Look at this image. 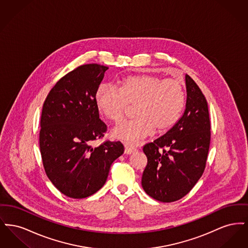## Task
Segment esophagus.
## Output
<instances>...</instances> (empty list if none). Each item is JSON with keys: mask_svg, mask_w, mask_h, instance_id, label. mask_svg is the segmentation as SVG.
Returning a JSON list of instances; mask_svg holds the SVG:
<instances>
[{"mask_svg": "<svg viewBox=\"0 0 248 248\" xmlns=\"http://www.w3.org/2000/svg\"><path fill=\"white\" fill-rule=\"evenodd\" d=\"M137 149L135 147H132L129 145H125V148H124V153L126 154H131L132 153H134Z\"/></svg>", "mask_w": 248, "mask_h": 248, "instance_id": "1", "label": "esophagus"}]
</instances>
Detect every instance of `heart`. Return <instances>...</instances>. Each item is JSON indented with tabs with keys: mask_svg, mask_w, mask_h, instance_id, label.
Instances as JSON below:
<instances>
[{
	"mask_svg": "<svg viewBox=\"0 0 248 248\" xmlns=\"http://www.w3.org/2000/svg\"><path fill=\"white\" fill-rule=\"evenodd\" d=\"M94 103L98 111L109 121L119 124L136 107L137 118L112 131L117 140L138 143L154 134L173 128L185 105V91L181 83L155 75H140L124 79L118 89L100 84Z\"/></svg>",
	"mask_w": 248,
	"mask_h": 248,
	"instance_id": "obj_1",
	"label": "heart"
}]
</instances>
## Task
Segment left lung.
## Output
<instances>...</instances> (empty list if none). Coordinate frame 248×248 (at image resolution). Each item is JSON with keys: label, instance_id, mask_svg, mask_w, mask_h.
Wrapping results in <instances>:
<instances>
[{"label": "left lung", "instance_id": "left-lung-1", "mask_svg": "<svg viewBox=\"0 0 248 248\" xmlns=\"http://www.w3.org/2000/svg\"><path fill=\"white\" fill-rule=\"evenodd\" d=\"M187 100L183 115L164 136L143 147L148 163L142 188L163 202L179 200L202 177L210 145L207 101L199 86L186 74Z\"/></svg>", "mask_w": 248, "mask_h": 248}]
</instances>
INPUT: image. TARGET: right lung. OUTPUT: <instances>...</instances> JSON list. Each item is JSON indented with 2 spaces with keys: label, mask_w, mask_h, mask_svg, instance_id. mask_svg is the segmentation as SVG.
Here are the masks:
<instances>
[{
  "label": "right lung",
  "mask_w": 248,
  "mask_h": 248,
  "mask_svg": "<svg viewBox=\"0 0 248 248\" xmlns=\"http://www.w3.org/2000/svg\"><path fill=\"white\" fill-rule=\"evenodd\" d=\"M108 69L98 64L78 67L55 84L43 106V165L54 186L73 199L86 198L101 189L110 165L124 151L120 141L91 146L107 130L94 95Z\"/></svg>",
  "instance_id": "obj_1"
}]
</instances>
